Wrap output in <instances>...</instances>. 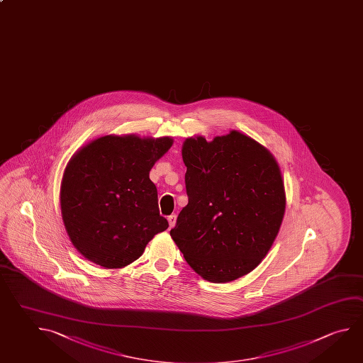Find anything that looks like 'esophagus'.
I'll use <instances>...</instances> for the list:
<instances>
[{
	"label": "esophagus",
	"mask_w": 363,
	"mask_h": 363,
	"mask_svg": "<svg viewBox=\"0 0 363 363\" xmlns=\"http://www.w3.org/2000/svg\"><path fill=\"white\" fill-rule=\"evenodd\" d=\"M176 220H177V216H176V214H172V216H168V222H169V227H171V228L174 227Z\"/></svg>",
	"instance_id": "esophagus-1"
}]
</instances>
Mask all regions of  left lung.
<instances>
[{
    "label": "left lung",
    "instance_id": "1",
    "mask_svg": "<svg viewBox=\"0 0 363 363\" xmlns=\"http://www.w3.org/2000/svg\"><path fill=\"white\" fill-rule=\"evenodd\" d=\"M189 203L171 237L200 277L228 283L252 272L279 232L286 194L267 147L238 131L186 139Z\"/></svg>",
    "mask_w": 363,
    "mask_h": 363
}]
</instances>
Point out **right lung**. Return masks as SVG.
<instances>
[{
	"label": "right lung",
	"mask_w": 363,
	"mask_h": 363,
	"mask_svg": "<svg viewBox=\"0 0 363 363\" xmlns=\"http://www.w3.org/2000/svg\"><path fill=\"white\" fill-rule=\"evenodd\" d=\"M171 138L107 135L74 154L61 184V213L72 245L85 259L118 269L139 259L168 228L149 179Z\"/></svg>",
	"instance_id": "right-lung-1"
}]
</instances>
